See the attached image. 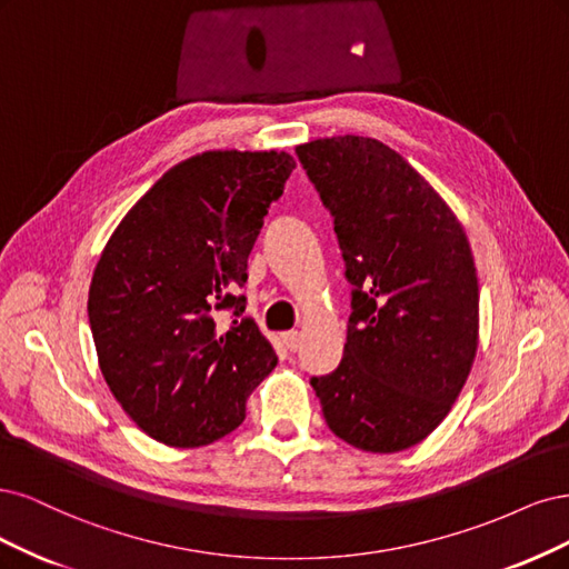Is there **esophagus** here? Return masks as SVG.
<instances>
[{"mask_svg":"<svg viewBox=\"0 0 569 569\" xmlns=\"http://www.w3.org/2000/svg\"><path fill=\"white\" fill-rule=\"evenodd\" d=\"M281 340H283V345L288 347L290 352H296L298 347H300V333H298V331H288V333H283V336H281Z\"/></svg>","mask_w":569,"mask_h":569,"instance_id":"1","label":"esophagus"}]
</instances>
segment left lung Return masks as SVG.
<instances>
[{"label": "left lung", "mask_w": 569, "mask_h": 569, "mask_svg": "<svg viewBox=\"0 0 569 569\" xmlns=\"http://www.w3.org/2000/svg\"><path fill=\"white\" fill-rule=\"evenodd\" d=\"M333 214L352 315L338 369L315 376L326 426L373 453L445 420L478 350V273L463 227L390 146L333 137L296 149Z\"/></svg>", "instance_id": "1"}]
</instances>
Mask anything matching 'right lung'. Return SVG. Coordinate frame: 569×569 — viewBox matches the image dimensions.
Here are the masks:
<instances>
[{"label": "right lung", "mask_w": 569, "mask_h": 569, "mask_svg": "<svg viewBox=\"0 0 569 569\" xmlns=\"http://www.w3.org/2000/svg\"><path fill=\"white\" fill-rule=\"evenodd\" d=\"M292 168L277 151L189 158L156 181L101 252L87 302L101 373L156 442L184 449L229 435L277 366L238 288ZM222 310L231 325L216 323Z\"/></svg>", "instance_id": "right-lung-1"}]
</instances>
